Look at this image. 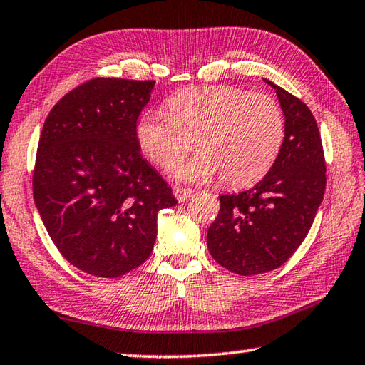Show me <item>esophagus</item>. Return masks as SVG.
Returning a JSON list of instances; mask_svg holds the SVG:
<instances>
[{
  "label": "esophagus",
  "mask_w": 365,
  "mask_h": 365,
  "mask_svg": "<svg viewBox=\"0 0 365 365\" xmlns=\"http://www.w3.org/2000/svg\"><path fill=\"white\" fill-rule=\"evenodd\" d=\"M191 195H193V190H191V188L174 187V196L177 197V201H178V202H183V201H187Z\"/></svg>",
  "instance_id": "esophagus-1"
}]
</instances>
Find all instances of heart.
Masks as SVG:
<instances>
[{
    "mask_svg": "<svg viewBox=\"0 0 365 365\" xmlns=\"http://www.w3.org/2000/svg\"><path fill=\"white\" fill-rule=\"evenodd\" d=\"M168 114L146 110L137 123L141 153L159 169L180 164L195 143L196 156L175 175L242 188L274 165L285 137V119L274 98L237 86H193L165 101Z\"/></svg>",
    "mask_w": 365,
    "mask_h": 365,
    "instance_id": "1",
    "label": "heart"
}]
</instances>
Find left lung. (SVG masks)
<instances>
[{"instance_id":"left-lung-1","label":"left lung","mask_w":365,"mask_h":365,"mask_svg":"<svg viewBox=\"0 0 365 365\" xmlns=\"http://www.w3.org/2000/svg\"><path fill=\"white\" fill-rule=\"evenodd\" d=\"M267 82L285 115V138L261 182L220 195L207 230L215 262L238 275H259L285 264L309 233L325 191V158L317 122L304 103Z\"/></svg>"}]
</instances>
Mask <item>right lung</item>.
<instances>
[{
    "mask_svg": "<svg viewBox=\"0 0 365 365\" xmlns=\"http://www.w3.org/2000/svg\"><path fill=\"white\" fill-rule=\"evenodd\" d=\"M154 80L91 78L54 104L40 135L34 200L61 255L115 279L150 257L172 188L140 154L137 120Z\"/></svg>",
    "mask_w": 365,
    "mask_h": 365,
    "instance_id": "1",
    "label": "right lung"
}]
</instances>
